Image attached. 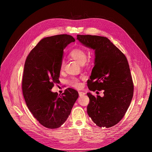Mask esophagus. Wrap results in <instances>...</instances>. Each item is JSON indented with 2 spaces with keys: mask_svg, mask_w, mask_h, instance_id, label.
Instances as JSON below:
<instances>
[{
  "mask_svg": "<svg viewBox=\"0 0 152 152\" xmlns=\"http://www.w3.org/2000/svg\"><path fill=\"white\" fill-rule=\"evenodd\" d=\"M78 93H79V95H80V96H83V95H85V92H83V91H79Z\"/></svg>",
  "mask_w": 152,
  "mask_h": 152,
  "instance_id": "1",
  "label": "esophagus"
}]
</instances>
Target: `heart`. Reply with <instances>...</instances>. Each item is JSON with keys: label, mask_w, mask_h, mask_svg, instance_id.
Returning <instances> with one entry per match:
<instances>
[{"label": "heart", "mask_w": 152, "mask_h": 152, "mask_svg": "<svg viewBox=\"0 0 152 152\" xmlns=\"http://www.w3.org/2000/svg\"><path fill=\"white\" fill-rule=\"evenodd\" d=\"M69 56L79 63L83 64L86 59L87 52L86 50L83 48H75L70 51ZM64 62L62 61L60 64V69L62 71L64 69ZM67 83L70 86L76 88H79L81 86L80 80L76 77H71L69 80H68Z\"/></svg>", "instance_id": "obj_1"}]
</instances>
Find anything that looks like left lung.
Here are the masks:
<instances>
[{
    "label": "left lung",
    "mask_w": 152,
    "mask_h": 152,
    "mask_svg": "<svg viewBox=\"0 0 152 152\" xmlns=\"http://www.w3.org/2000/svg\"><path fill=\"white\" fill-rule=\"evenodd\" d=\"M77 39L95 51L88 87L93 91L104 90L103 97L88 93L87 113L98 126L110 128L123 118L133 99L134 85L128 60L106 37L77 35Z\"/></svg>",
    "instance_id": "obj_1"
}]
</instances>
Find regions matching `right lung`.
Returning <instances> with one entry per match:
<instances>
[{
  "mask_svg": "<svg viewBox=\"0 0 152 152\" xmlns=\"http://www.w3.org/2000/svg\"><path fill=\"white\" fill-rule=\"evenodd\" d=\"M75 41L69 35L44 38L31 50L24 63V99L34 117L48 129L58 128L64 123L79 96L76 90L70 88L62 96L51 91L54 84L60 82L64 48Z\"/></svg>",
  "mask_w": 152,
  "mask_h": 152,
  "instance_id": "add662e5",
  "label": "right lung"
}]
</instances>
